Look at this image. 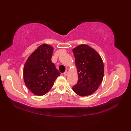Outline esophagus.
<instances>
[{"mask_svg": "<svg viewBox=\"0 0 131 131\" xmlns=\"http://www.w3.org/2000/svg\"><path fill=\"white\" fill-rule=\"evenodd\" d=\"M68 71H66L65 72H64V73H63V74H64V75H65V76H66V75H68Z\"/></svg>", "mask_w": 131, "mask_h": 131, "instance_id": "1", "label": "esophagus"}]
</instances>
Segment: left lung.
Segmentation results:
<instances>
[{
	"label": "left lung",
	"instance_id": "1",
	"mask_svg": "<svg viewBox=\"0 0 131 131\" xmlns=\"http://www.w3.org/2000/svg\"><path fill=\"white\" fill-rule=\"evenodd\" d=\"M78 73L77 84L73 90L80 96L91 95L102 83L104 74V63L95 50L86 44L73 49Z\"/></svg>",
	"mask_w": 131,
	"mask_h": 131
}]
</instances>
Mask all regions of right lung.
<instances>
[{"label": "right lung", "instance_id": "1", "mask_svg": "<svg viewBox=\"0 0 131 131\" xmlns=\"http://www.w3.org/2000/svg\"><path fill=\"white\" fill-rule=\"evenodd\" d=\"M53 48L43 44L27 58L24 68V79L27 87L35 95L43 96L51 90L60 73L51 58Z\"/></svg>", "mask_w": 131, "mask_h": 131}]
</instances>
